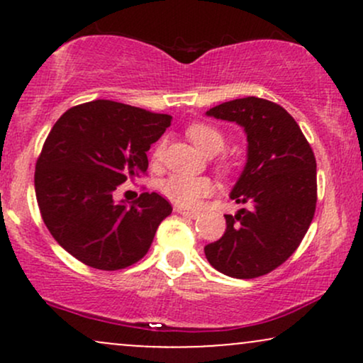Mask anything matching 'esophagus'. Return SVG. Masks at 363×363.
I'll return each instance as SVG.
<instances>
[{"mask_svg":"<svg viewBox=\"0 0 363 363\" xmlns=\"http://www.w3.org/2000/svg\"><path fill=\"white\" fill-rule=\"evenodd\" d=\"M177 213H181L182 216H186V218H198V216H199L198 211L184 210V208H177Z\"/></svg>","mask_w":363,"mask_h":363,"instance_id":"esophagus-1","label":"esophagus"}]
</instances>
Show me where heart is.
<instances>
[{
  "label": "heart",
  "instance_id": "heart-1",
  "mask_svg": "<svg viewBox=\"0 0 363 363\" xmlns=\"http://www.w3.org/2000/svg\"><path fill=\"white\" fill-rule=\"evenodd\" d=\"M186 133L196 147L201 150L203 153H206V155H218L227 147V136H225L222 129L213 126V124L194 123L191 126H187ZM164 150L165 143L162 141L155 148V152H153V158L160 160L162 155H164ZM216 167L222 170V172H230L234 164L228 158H222V160H218ZM160 189L165 194V198L176 203V205L184 208H194L203 198L213 193V182L208 177L174 174V176L167 177L162 182Z\"/></svg>",
  "mask_w": 363,
  "mask_h": 363
}]
</instances>
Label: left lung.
<instances>
[{
    "instance_id": "8db88e82",
    "label": "left lung",
    "mask_w": 363,
    "mask_h": 363,
    "mask_svg": "<svg viewBox=\"0 0 363 363\" xmlns=\"http://www.w3.org/2000/svg\"><path fill=\"white\" fill-rule=\"evenodd\" d=\"M206 114L240 124L249 143L230 194L242 208L225 215V234L206 245V259L227 277L251 280L283 264L309 230L318 203L315 157L295 119L272 101L235 99Z\"/></svg>"
}]
</instances>
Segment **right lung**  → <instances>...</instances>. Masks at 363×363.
<instances>
[{"label":"right lung","instance_id":"1","mask_svg":"<svg viewBox=\"0 0 363 363\" xmlns=\"http://www.w3.org/2000/svg\"><path fill=\"white\" fill-rule=\"evenodd\" d=\"M170 119L94 101L68 109L52 126L35 164L37 205L56 242L83 264L104 272L135 264L172 213L157 193L140 194L131 206L112 198L123 182L147 174V152Z\"/></svg>","mask_w":363,"mask_h":363}]
</instances>
